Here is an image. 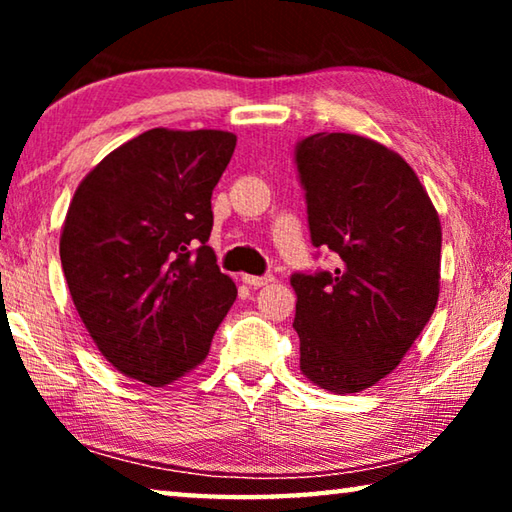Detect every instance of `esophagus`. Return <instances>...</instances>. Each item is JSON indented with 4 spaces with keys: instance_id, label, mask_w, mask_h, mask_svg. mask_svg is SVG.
Segmentation results:
<instances>
[{
    "instance_id": "obj_1",
    "label": "esophagus",
    "mask_w": 512,
    "mask_h": 512,
    "mask_svg": "<svg viewBox=\"0 0 512 512\" xmlns=\"http://www.w3.org/2000/svg\"><path fill=\"white\" fill-rule=\"evenodd\" d=\"M273 280H275L273 275H244V282L248 284V287H253V289L264 287V284H271Z\"/></svg>"
}]
</instances>
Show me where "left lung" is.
<instances>
[{"label":"left lung","mask_w":512,"mask_h":512,"mask_svg":"<svg viewBox=\"0 0 512 512\" xmlns=\"http://www.w3.org/2000/svg\"><path fill=\"white\" fill-rule=\"evenodd\" d=\"M293 162L311 244L336 262L291 275L300 370L359 393L397 368L436 309L440 221L409 164L368 137H302Z\"/></svg>","instance_id":"obj_1"}]
</instances>
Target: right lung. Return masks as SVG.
Wrapping results in <instances>:
<instances>
[{"mask_svg": "<svg viewBox=\"0 0 512 512\" xmlns=\"http://www.w3.org/2000/svg\"><path fill=\"white\" fill-rule=\"evenodd\" d=\"M235 144L153 128L106 155L67 210L60 262L76 311L103 357L144 384L196 368L237 298L207 246Z\"/></svg>", "mask_w": 512, "mask_h": 512, "instance_id": "obj_1", "label": "right lung"}]
</instances>
